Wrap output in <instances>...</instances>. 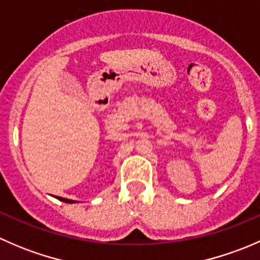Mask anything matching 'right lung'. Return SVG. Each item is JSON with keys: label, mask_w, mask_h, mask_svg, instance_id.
<instances>
[{"label": "right lung", "mask_w": 260, "mask_h": 260, "mask_svg": "<svg viewBox=\"0 0 260 260\" xmlns=\"http://www.w3.org/2000/svg\"><path fill=\"white\" fill-rule=\"evenodd\" d=\"M57 200H60V201H62V203H67V204H74V203H77V201L75 200H69V199H65V198H60V196H57Z\"/></svg>", "instance_id": "1"}]
</instances>
